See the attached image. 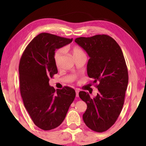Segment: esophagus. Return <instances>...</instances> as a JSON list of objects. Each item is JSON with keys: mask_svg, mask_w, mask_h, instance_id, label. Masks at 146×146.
<instances>
[{"mask_svg": "<svg viewBox=\"0 0 146 146\" xmlns=\"http://www.w3.org/2000/svg\"><path fill=\"white\" fill-rule=\"evenodd\" d=\"M75 92H76V97H78V93H79V91L77 90H75Z\"/></svg>", "mask_w": 146, "mask_h": 146, "instance_id": "obj_1", "label": "esophagus"}]
</instances>
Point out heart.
I'll list each match as a JSON object with an SVG mask.
<instances>
[{
  "label": "heart",
  "mask_w": 146,
  "mask_h": 146,
  "mask_svg": "<svg viewBox=\"0 0 146 146\" xmlns=\"http://www.w3.org/2000/svg\"><path fill=\"white\" fill-rule=\"evenodd\" d=\"M67 49L68 48H66L64 49ZM71 53H72V55L74 58L79 56L86 55L82 49L80 48H78V47H74V48L71 49ZM63 53H64V49H59V50L56 51L54 58H55V61L56 66H58L59 62H60L61 57L62 56Z\"/></svg>",
  "instance_id": "b5f03b06"
}]
</instances>
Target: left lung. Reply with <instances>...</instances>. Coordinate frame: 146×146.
Segmentation results:
<instances>
[{
	"instance_id": "left-lung-1",
	"label": "left lung",
	"mask_w": 146,
	"mask_h": 146,
	"mask_svg": "<svg viewBox=\"0 0 146 146\" xmlns=\"http://www.w3.org/2000/svg\"><path fill=\"white\" fill-rule=\"evenodd\" d=\"M75 42L82 48L90 58L87 73L98 83V93L91 98L81 91L79 97L87 104L83 115L86 125L94 131H107L117 120L122 111L128 84V71L120 47L107 35L79 37Z\"/></svg>"
}]
</instances>
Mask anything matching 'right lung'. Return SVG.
Returning <instances> with one entry per match:
<instances>
[{
	"mask_svg": "<svg viewBox=\"0 0 146 146\" xmlns=\"http://www.w3.org/2000/svg\"><path fill=\"white\" fill-rule=\"evenodd\" d=\"M72 40L40 33L27 46L20 60V91L24 105L35 124L43 130L59 126L75 99L73 88L65 86L55 90L49 84V78L58 73L55 50Z\"/></svg>",
	"mask_w": 146,
	"mask_h": 146,
	"instance_id": "add662e5",
	"label": "right lung"
}]
</instances>
